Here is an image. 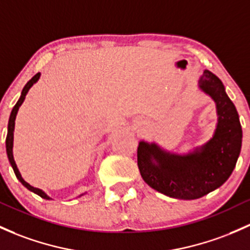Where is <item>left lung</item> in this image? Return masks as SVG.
I'll list each match as a JSON object with an SVG mask.
<instances>
[{"mask_svg":"<svg viewBox=\"0 0 250 250\" xmlns=\"http://www.w3.org/2000/svg\"><path fill=\"white\" fill-rule=\"evenodd\" d=\"M199 87L216 103L218 124L210 141L185 156L141 142L137 163L144 181L170 198L193 200L221 187L235 168L242 146V128L235 104L221 80L205 70Z\"/></svg>","mask_w":250,"mask_h":250,"instance_id":"8db88e82","label":"left lung"}]
</instances>
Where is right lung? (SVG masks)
Segmentation results:
<instances>
[{
	"instance_id": "add662e5",
	"label": "right lung",
	"mask_w": 250,
	"mask_h": 250,
	"mask_svg": "<svg viewBox=\"0 0 250 250\" xmlns=\"http://www.w3.org/2000/svg\"><path fill=\"white\" fill-rule=\"evenodd\" d=\"M40 77V72L38 74L34 75L33 77H32L31 80L27 82V84L23 87L22 89V93H21V96L20 99H19V101L15 104L14 107H13L12 109V113H10V117H9V122H8V132H7V138H6V149H7V156H8V160H9L10 165H12L13 167V170H14L15 175H17V178L19 179V181L21 182V184L23 185V186L26 187V188L32 190V192H34L36 194L40 195L42 198H44V199H50V197H47L46 194H45L44 192H42V189L39 188H34V187H32L31 185L27 184V182L25 181V180L22 179V176H21L20 171H19V169L17 167V165H15V161H14V157H13V138H14V126H15V118H17V114H18V111H19V107L21 106L23 103V100H25L26 98V94L28 93L29 88L32 87V85L34 84L37 81L39 80Z\"/></svg>"
}]
</instances>
